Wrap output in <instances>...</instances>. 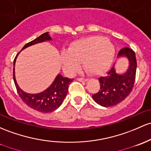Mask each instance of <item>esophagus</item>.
I'll use <instances>...</instances> for the list:
<instances>
[{"label": "esophagus", "mask_w": 151, "mask_h": 151, "mask_svg": "<svg viewBox=\"0 0 151 151\" xmlns=\"http://www.w3.org/2000/svg\"><path fill=\"white\" fill-rule=\"evenodd\" d=\"M77 80L79 81V82H87L88 79H84V78H77Z\"/></svg>", "instance_id": "esophagus-1"}]
</instances>
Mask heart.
<instances>
[{"label":"heart","mask_w":151,"mask_h":151,"mask_svg":"<svg viewBox=\"0 0 151 151\" xmlns=\"http://www.w3.org/2000/svg\"><path fill=\"white\" fill-rule=\"evenodd\" d=\"M115 54V45L107 38L100 36L82 38L73 41L68 51L61 53L62 69L68 75H73L83 62V67L87 73L101 75L110 67Z\"/></svg>","instance_id":"obj_1"}]
</instances>
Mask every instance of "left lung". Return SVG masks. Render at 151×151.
I'll return each instance as SVG.
<instances>
[{
    "instance_id": "obj_1",
    "label": "left lung",
    "mask_w": 151,
    "mask_h": 151,
    "mask_svg": "<svg viewBox=\"0 0 151 151\" xmlns=\"http://www.w3.org/2000/svg\"><path fill=\"white\" fill-rule=\"evenodd\" d=\"M120 57H126L128 60L126 72L117 74L114 64L107 76L98 79L100 89L92 95V98L102 107H112L119 104L126 98L133 88L137 68L135 52L130 48L125 47L118 52L117 58Z\"/></svg>"
}]
</instances>
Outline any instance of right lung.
Here are the masks:
<instances>
[{"instance_id": "right-lung-1", "label": "right lung", "mask_w": 151, "mask_h": 151, "mask_svg": "<svg viewBox=\"0 0 151 151\" xmlns=\"http://www.w3.org/2000/svg\"><path fill=\"white\" fill-rule=\"evenodd\" d=\"M51 40V37L49 35V32H46L41 34L39 37L26 44L21 50H24L26 48L36 44ZM19 54L16 55L14 61L13 76H14V81L16 89L21 100L31 108L41 112H51L57 110L58 107H59V106L62 105L64 99L67 96L69 84L72 82L74 79L64 77L61 74H58L52 84L44 91L37 94L27 93L20 88L16 82V77H15V64H16V58Z\"/></svg>"}]
</instances>
